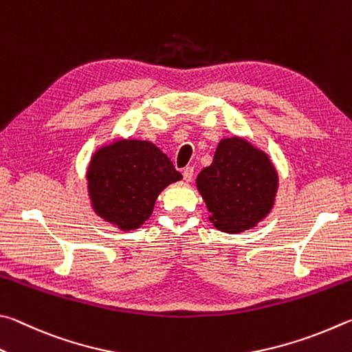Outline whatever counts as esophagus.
Returning a JSON list of instances; mask_svg holds the SVG:
<instances>
[{
	"label": "esophagus",
	"mask_w": 352,
	"mask_h": 352,
	"mask_svg": "<svg viewBox=\"0 0 352 352\" xmlns=\"http://www.w3.org/2000/svg\"><path fill=\"white\" fill-rule=\"evenodd\" d=\"M193 173H195V168L193 166H186V168L182 170V176H184V179H186L187 182H190L193 179Z\"/></svg>",
	"instance_id": "esophagus-1"
}]
</instances>
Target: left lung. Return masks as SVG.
Returning a JSON list of instances; mask_svg holds the SVG:
<instances>
[{
  "mask_svg": "<svg viewBox=\"0 0 352 352\" xmlns=\"http://www.w3.org/2000/svg\"><path fill=\"white\" fill-rule=\"evenodd\" d=\"M217 229L238 233L272 210L278 175L266 153L239 138L223 139L213 162L196 179Z\"/></svg>",
  "mask_w": 352,
  "mask_h": 352,
  "instance_id": "1",
  "label": "left lung"
}]
</instances>
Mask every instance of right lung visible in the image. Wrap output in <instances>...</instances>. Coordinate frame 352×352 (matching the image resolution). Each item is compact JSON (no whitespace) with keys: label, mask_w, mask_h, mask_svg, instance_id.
Instances as JSON below:
<instances>
[{"label":"right lung","mask_w":352,"mask_h":352,"mask_svg":"<svg viewBox=\"0 0 352 352\" xmlns=\"http://www.w3.org/2000/svg\"><path fill=\"white\" fill-rule=\"evenodd\" d=\"M86 179L98 217L134 230L151 217L159 193L182 175L151 142L117 140L96 151Z\"/></svg>","instance_id":"right-lung-1"}]
</instances>
